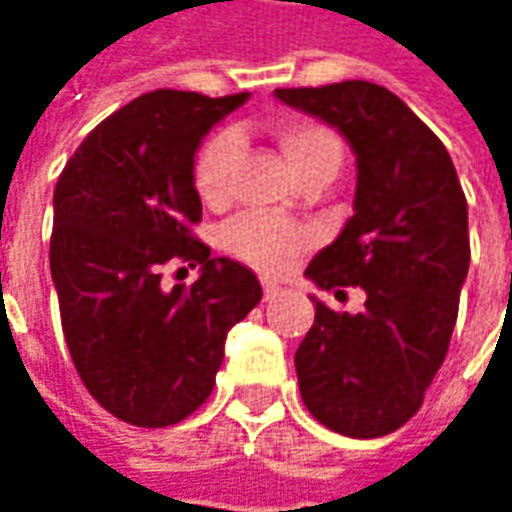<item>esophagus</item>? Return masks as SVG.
<instances>
[{
    "label": "esophagus",
    "instance_id": "obj_1",
    "mask_svg": "<svg viewBox=\"0 0 512 512\" xmlns=\"http://www.w3.org/2000/svg\"><path fill=\"white\" fill-rule=\"evenodd\" d=\"M262 290H265V299L267 302H270V299H276V296H279V290H282V287L276 285V282H262Z\"/></svg>",
    "mask_w": 512,
    "mask_h": 512
}]
</instances>
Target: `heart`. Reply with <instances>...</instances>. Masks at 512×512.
I'll return each instance as SVG.
<instances>
[{
	"label": "heart",
	"instance_id": "heart-1",
	"mask_svg": "<svg viewBox=\"0 0 512 512\" xmlns=\"http://www.w3.org/2000/svg\"><path fill=\"white\" fill-rule=\"evenodd\" d=\"M273 139L299 182L307 179L330 182L342 165L339 136L319 122L287 119L273 128ZM236 156H239V142L233 130H216L202 142L193 159V185L207 205L227 202ZM222 242L236 259H242L250 267L265 273H282L293 265L296 256L313 247L316 233L307 225H296L276 216H245L225 227Z\"/></svg>",
	"mask_w": 512,
	"mask_h": 512
}]
</instances>
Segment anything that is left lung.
<instances>
[{"label": "left lung", "mask_w": 512, "mask_h": 512, "mask_svg": "<svg viewBox=\"0 0 512 512\" xmlns=\"http://www.w3.org/2000/svg\"><path fill=\"white\" fill-rule=\"evenodd\" d=\"M276 99L336 128L356 153L353 216L305 276L362 287V313L319 299L296 350L302 402L350 439H379L416 416L442 367L467 267V199L442 139L373 82L279 88Z\"/></svg>", "instance_id": "8db88e82"}]
</instances>
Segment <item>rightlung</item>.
I'll return each mask as SVG.
<instances>
[{
    "mask_svg": "<svg viewBox=\"0 0 512 512\" xmlns=\"http://www.w3.org/2000/svg\"><path fill=\"white\" fill-rule=\"evenodd\" d=\"M245 102L145 93L90 130L56 182L50 276L62 333L90 396L122 422L168 427L202 407L227 330L262 299L253 270L213 259L190 233L202 219L193 156ZM170 258L202 266L200 279L165 291Z\"/></svg>",
    "mask_w": 512,
    "mask_h": 512,
    "instance_id": "add662e5",
    "label": "right lung"
}]
</instances>
